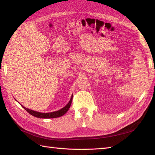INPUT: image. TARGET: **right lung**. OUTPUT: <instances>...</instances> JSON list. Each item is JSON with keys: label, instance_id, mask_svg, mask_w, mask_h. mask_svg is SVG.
Masks as SVG:
<instances>
[{"label": "right lung", "instance_id": "right-lung-1", "mask_svg": "<svg viewBox=\"0 0 155 155\" xmlns=\"http://www.w3.org/2000/svg\"><path fill=\"white\" fill-rule=\"evenodd\" d=\"M72 100H73V96L71 98V100L68 103L67 105L66 106H64L63 108H62L60 110H58L57 111H54V112H51V113H41V112H38V111H35L34 110H31L30 109H28L26 107H24L22 105H21V106L23 107V108L26 110L28 112L32 115V116L36 117H39V118H55V117H59L63 116L64 114H65L67 111L69 110V109L70 108V106L71 105L72 103Z\"/></svg>", "mask_w": 155, "mask_h": 155}]
</instances>
